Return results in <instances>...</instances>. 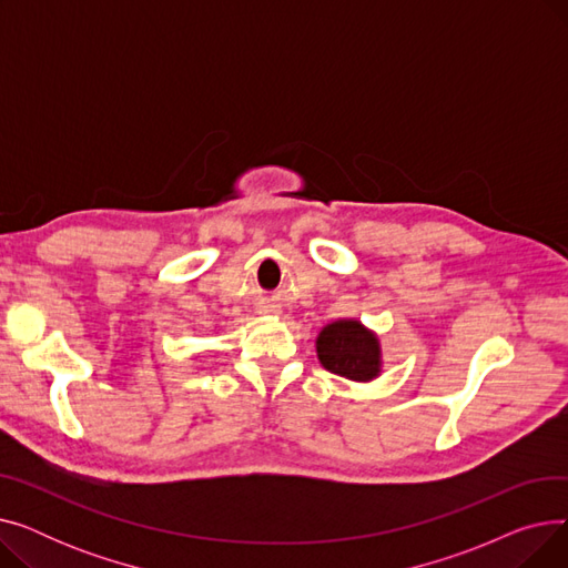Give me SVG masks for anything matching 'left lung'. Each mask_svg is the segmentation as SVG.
<instances>
[{
  "label": "left lung",
  "mask_w": 568,
  "mask_h": 568,
  "mask_svg": "<svg viewBox=\"0 0 568 568\" xmlns=\"http://www.w3.org/2000/svg\"><path fill=\"white\" fill-rule=\"evenodd\" d=\"M320 364L352 382H373L382 375V343L356 317H341L322 326L315 338Z\"/></svg>",
  "instance_id": "8db88e82"
}]
</instances>
